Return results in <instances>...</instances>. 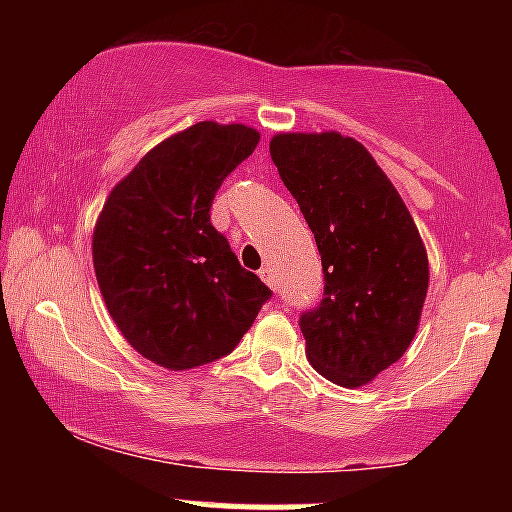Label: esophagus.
<instances>
[{
	"label": "esophagus",
	"mask_w": 512,
	"mask_h": 512,
	"mask_svg": "<svg viewBox=\"0 0 512 512\" xmlns=\"http://www.w3.org/2000/svg\"><path fill=\"white\" fill-rule=\"evenodd\" d=\"M260 276H262L264 284L269 286V289H276V276H274V269L269 267V264H267V267L260 269Z\"/></svg>",
	"instance_id": "esophagus-1"
}]
</instances>
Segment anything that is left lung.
Listing matches in <instances>:
<instances>
[{
	"instance_id": "obj_1",
	"label": "left lung",
	"mask_w": 512,
	"mask_h": 512,
	"mask_svg": "<svg viewBox=\"0 0 512 512\" xmlns=\"http://www.w3.org/2000/svg\"><path fill=\"white\" fill-rule=\"evenodd\" d=\"M269 154L322 257L325 291L298 320L313 368L366 385L419 327L428 257L399 192L366 146L339 132L276 134Z\"/></svg>"
}]
</instances>
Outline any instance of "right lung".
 Instances as JSON below:
<instances>
[{
  "label": "right lung",
  "instance_id": "1",
  "mask_svg": "<svg viewBox=\"0 0 512 512\" xmlns=\"http://www.w3.org/2000/svg\"><path fill=\"white\" fill-rule=\"evenodd\" d=\"M257 142L252 127L197 122L154 146L101 211L98 286L122 337L158 366L187 370L231 354L272 298L209 214Z\"/></svg>",
  "mask_w": 512,
  "mask_h": 512
}]
</instances>
